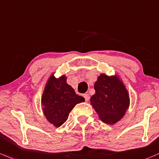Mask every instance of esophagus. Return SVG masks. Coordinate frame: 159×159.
<instances>
[{
  "label": "esophagus",
  "mask_w": 159,
  "mask_h": 159,
  "mask_svg": "<svg viewBox=\"0 0 159 159\" xmlns=\"http://www.w3.org/2000/svg\"><path fill=\"white\" fill-rule=\"evenodd\" d=\"M83 96H84V99H85L86 102L89 101V95H88V94H84V95H83Z\"/></svg>",
  "instance_id": "esophagus-1"
}]
</instances>
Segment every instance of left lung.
I'll use <instances>...</instances> for the list:
<instances>
[{"mask_svg": "<svg viewBox=\"0 0 159 159\" xmlns=\"http://www.w3.org/2000/svg\"><path fill=\"white\" fill-rule=\"evenodd\" d=\"M95 93L90 98L91 105L101 120L108 124H116L129 107V96L120 80L116 77L101 75L95 83Z\"/></svg>", "mask_w": 159, "mask_h": 159, "instance_id": "obj_1", "label": "left lung"}]
</instances>
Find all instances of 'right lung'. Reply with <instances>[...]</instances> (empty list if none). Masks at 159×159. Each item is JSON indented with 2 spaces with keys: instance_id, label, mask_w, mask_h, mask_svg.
<instances>
[{
  "instance_id": "right-lung-1",
  "label": "right lung",
  "mask_w": 159,
  "mask_h": 159,
  "mask_svg": "<svg viewBox=\"0 0 159 159\" xmlns=\"http://www.w3.org/2000/svg\"><path fill=\"white\" fill-rule=\"evenodd\" d=\"M66 80L65 76L57 79L51 75L42 96L44 115L57 127L66 122L75 105L84 101V97L77 95Z\"/></svg>"
}]
</instances>
